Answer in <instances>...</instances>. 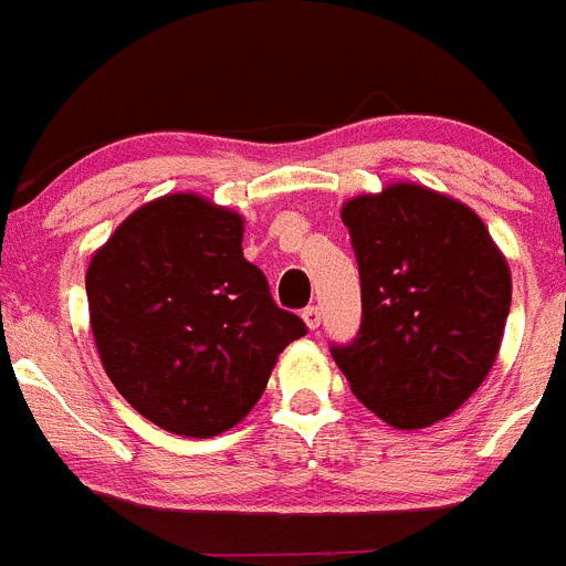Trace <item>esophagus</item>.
Listing matches in <instances>:
<instances>
[{
	"instance_id": "esophagus-1",
	"label": "esophagus",
	"mask_w": 566,
	"mask_h": 566,
	"mask_svg": "<svg viewBox=\"0 0 566 566\" xmlns=\"http://www.w3.org/2000/svg\"><path fill=\"white\" fill-rule=\"evenodd\" d=\"M302 318H305L307 329H318V324H322V311H318L316 305H311L302 311Z\"/></svg>"
}]
</instances>
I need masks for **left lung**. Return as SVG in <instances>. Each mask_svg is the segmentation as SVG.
I'll return each instance as SVG.
<instances>
[{
    "mask_svg": "<svg viewBox=\"0 0 566 566\" xmlns=\"http://www.w3.org/2000/svg\"><path fill=\"white\" fill-rule=\"evenodd\" d=\"M363 324L333 360L368 410L423 429L460 410L495 363L512 302L506 255L471 206L412 181L340 206Z\"/></svg>",
    "mask_w": 566,
    "mask_h": 566,
    "instance_id": "obj_1",
    "label": "left lung"
}]
</instances>
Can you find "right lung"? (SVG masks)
Wrapping results in <instances>:
<instances>
[{
    "label": "right lung",
    "instance_id": "obj_1",
    "mask_svg": "<svg viewBox=\"0 0 566 566\" xmlns=\"http://www.w3.org/2000/svg\"><path fill=\"white\" fill-rule=\"evenodd\" d=\"M244 217L195 192L143 203L87 266L101 366L143 418L184 438L237 427L305 335L242 253Z\"/></svg>",
    "mask_w": 566,
    "mask_h": 566
}]
</instances>
